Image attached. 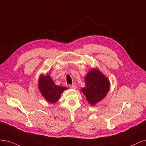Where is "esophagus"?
<instances>
[{
	"label": "esophagus",
	"instance_id": "esophagus-1",
	"mask_svg": "<svg viewBox=\"0 0 146 146\" xmlns=\"http://www.w3.org/2000/svg\"><path fill=\"white\" fill-rule=\"evenodd\" d=\"M69 87H70V88H73V89H75V88H77L76 85V84H72V85H69Z\"/></svg>",
	"mask_w": 146,
	"mask_h": 146
}]
</instances>
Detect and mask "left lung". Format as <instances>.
<instances>
[{
	"label": "left lung",
	"instance_id": "8db88e82",
	"mask_svg": "<svg viewBox=\"0 0 146 146\" xmlns=\"http://www.w3.org/2000/svg\"><path fill=\"white\" fill-rule=\"evenodd\" d=\"M86 86L81 91L86 96L91 105H95L106 97L110 89L109 80L100 71L93 69L87 74L86 78Z\"/></svg>",
	"mask_w": 146,
	"mask_h": 146
}]
</instances>
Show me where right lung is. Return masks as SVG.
<instances>
[{"label":"right lung","mask_w":146,"mask_h":146,"mask_svg":"<svg viewBox=\"0 0 146 146\" xmlns=\"http://www.w3.org/2000/svg\"><path fill=\"white\" fill-rule=\"evenodd\" d=\"M39 88L45 100L50 103L58 101L61 93L67 89L65 87L56 86L49 75L41 76L39 81Z\"/></svg>","instance_id":"obj_1"}]
</instances>
